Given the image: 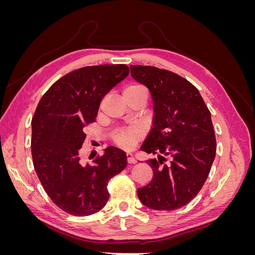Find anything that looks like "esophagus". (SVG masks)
<instances>
[{
  "mask_svg": "<svg viewBox=\"0 0 255 255\" xmlns=\"http://www.w3.org/2000/svg\"><path fill=\"white\" fill-rule=\"evenodd\" d=\"M127 159H128V164H135L136 163V159L134 158L132 153H127Z\"/></svg>",
  "mask_w": 255,
  "mask_h": 255,
  "instance_id": "esophagus-1",
  "label": "esophagus"
}]
</instances>
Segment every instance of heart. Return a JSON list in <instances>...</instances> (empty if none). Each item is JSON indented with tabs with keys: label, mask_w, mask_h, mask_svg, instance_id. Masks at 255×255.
Masks as SVG:
<instances>
[{
	"label": "heart",
	"mask_w": 255,
	"mask_h": 255,
	"mask_svg": "<svg viewBox=\"0 0 255 255\" xmlns=\"http://www.w3.org/2000/svg\"><path fill=\"white\" fill-rule=\"evenodd\" d=\"M130 94H146V90L142 85L132 83L128 85L125 91H123V95L125 96L130 95ZM141 136H142L141 128L138 126H132L120 130L119 133L116 134L114 137V140L116 144L121 146V148L130 149L138 140H140Z\"/></svg>",
	"instance_id": "b5f03b06"
}]
</instances>
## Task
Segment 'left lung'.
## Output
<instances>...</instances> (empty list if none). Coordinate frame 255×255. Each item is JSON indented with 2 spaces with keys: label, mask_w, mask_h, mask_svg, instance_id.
<instances>
[{
  "label": "left lung",
  "mask_w": 255,
  "mask_h": 255,
  "mask_svg": "<svg viewBox=\"0 0 255 255\" xmlns=\"http://www.w3.org/2000/svg\"><path fill=\"white\" fill-rule=\"evenodd\" d=\"M130 75L151 92L153 128L140 150L152 181L137 189L143 205L173 211L188 204L204 185L216 155L211 112L199 90L179 74L152 66L130 65Z\"/></svg>",
  "instance_id": "left-lung-1"
}]
</instances>
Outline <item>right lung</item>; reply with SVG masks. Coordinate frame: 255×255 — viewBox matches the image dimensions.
Segmentation results:
<instances>
[{"label":"right lung","instance_id":"add662e5","mask_svg":"<svg viewBox=\"0 0 255 255\" xmlns=\"http://www.w3.org/2000/svg\"><path fill=\"white\" fill-rule=\"evenodd\" d=\"M127 65L83 67L54 83L32 119L33 164L43 189L60 210L83 217L109 201L107 184L128 165L127 154L107 146L91 165L81 160L85 128L96 121L104 96L127 78Z\"/></svg>","mask_w":255,"mask_h":255}]
</instances>
